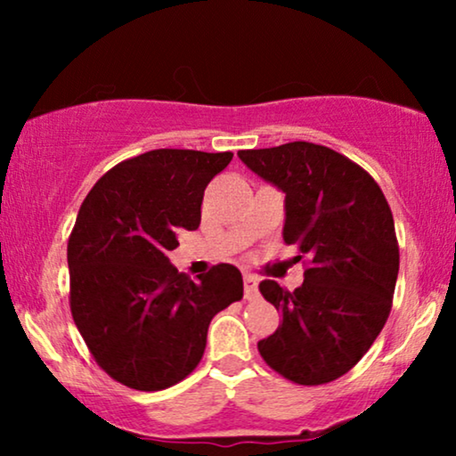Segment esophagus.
Here are the masks:
<instances>
[{"mask_svg":"<svg viewBox=\"0 0 456 456\" xmlns=\"http://www.w3.org/2000/svg\"><path fill=\"white\" fill-rule=\"evenodd\" d=\"M259 280L251 276V273H245V298L247 301H253V298L259 297V289H257Z\"/></svg>","mask_w":456,"mask_h":456,"instance_id":"obj_1","label":"esophagus"}]
</instances>
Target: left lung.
I'll use <instances>...</instances> for the list:
<instances>
[{
  "instance_id": "left-lung-1",
  "label": "left lung",
  "mask_w": 456,
  "mask_h": 456,
  "mask_svg": "<svg viewBox=\"0 0 456 456\" xmlns=\"http://www.w3.org/2000/svg\"><path fill=\"white\" fill-rule=\"evenodd\" d=\"M239 158L284 191V242L307 257L298 289L259 284L282 314L276 332L257 342L259 354L295 384L334 382L370 351L390 315L401 259L390 205L363 167L315 142L245 149Z\"/></svg>"
}]
</instances>
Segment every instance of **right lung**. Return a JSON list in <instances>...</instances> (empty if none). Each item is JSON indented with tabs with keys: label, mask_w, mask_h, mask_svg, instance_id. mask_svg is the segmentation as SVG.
I'll return each instance as SVG.
<instances>
[{
	"label": "right lung",
	"mask_w": 456,
	"mask_h": 456,
	"mask_svg": "<svg viewBox=\"0 0 456 456\" xmlns=\"http://www.w3.org/2000/svg\"><path fill=\"white\" fill-rule=\"evenodd\" d=\"M232 153L155 149L111 167L80 205L68 239L70 311L97 365L128 388L178 384L203 357L216 314L242 298L217 264L192 280L167 259L201 224L211 178Z\"/></svg>",
	"instance_id": "right-lung-1"
}]
</instances>
